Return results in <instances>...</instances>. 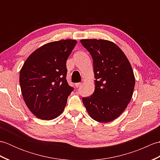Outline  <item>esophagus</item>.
Listing matches in <instances>:
<instances>
[{"instance_id":"obj_1","label":"esophagus","mask_w":160,"mask_h":160,"mask_svg":"<svg viewBox=\"0 0 160 160\" xmlns=\"http://www.w3.org/2000/svg\"><path fill=\"white\" fill-rule=\"evenodd\" d=\"M81 84H82V83H81V82H78V83H76V87L77 88H78V87H79L81 85Z\"/></svg>"}]
</instances>
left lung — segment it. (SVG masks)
Returning <instances> with one entry per match:
<instances>
[{
    "mask_svg": "<svg viewBox=\"0 0 160 160\" xmlns=\"http://www.w3.org/2000/svg\"><path fill=\"white\" fill-rule=\"evenodd\" d=\"M80 42L93 59L95 91L82 98L91 118L100 122L114 120L130 102L135 76L127 56L120 47L108 40L83 39Z\"/></svg>",
    "mask_w": 160,
    "mask_h": 160,
    "instance_id": "left-lung-1",
    "label": "left lung"
}]
</instances>
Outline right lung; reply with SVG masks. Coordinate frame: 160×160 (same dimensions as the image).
I'll return each instance as SVG.
<instances>
[{
  "instance_id": "1",
  "label": "right lung",
  "mask_w": 160,
  "mask_h": 160,
  "mask_svg": "<svg viewBox=\"0 0 160 160\" xmlns=\"http://www.w3.org/2000/svg\"><path fill=\"white\" fill-rule=\"evenodd\" d=\"M76 43V40L67 39L45 44L28 58L20 71L23 99L41 120L59 116L73 91L66 79V62Z\"/></svg>"
}]
</instances>
